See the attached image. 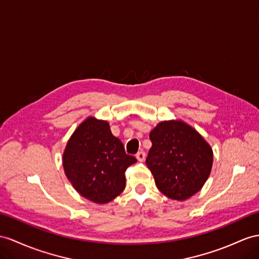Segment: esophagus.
Instances as JSON below:
<instances>
[{"label":"esophagus","instance_id":"34e87169","mask_svg":"<svg viewBox=\"0 0 259 259\" xmlns=\"http://www.w3.org/2000/svg\"><path fill=\"white\" fill-rule=\"evenodd\" d=\"M136 157H137V160H138L139 162H143V161L145 160V153H144L143 151L139 152V153H137Z\"/></svg>","mask_w":259,"mask_h":259}]
</instances>
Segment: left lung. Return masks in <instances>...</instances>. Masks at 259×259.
<instances>
[{
    "mask_svg": "<svg viewBox=\"0 0 259 259\" xmlns=\"http://www.w3.org/2000/svg\"><path fill=\"white\" fill-rule=\"evenodd\" d=\"M145 163L157 189L171 200L197 194L211 173L213 151L199 132L180 119L164 120L150 132Z\"/></svg>",
    "mask_w": 259,
    "mask_h": 259,
    "instance_id": "8db88e82",
    "label": "left lung"
}]
</instances>
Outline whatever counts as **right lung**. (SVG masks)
Returning <instances> with one entry per match:
<instances>
[{"label":"right lung","mask_w":259,"mask_h":259,"mask_svg":"<svg viewBox=\"0 0 259 259\" xmlns=\"http://www.w3.org/2000/svg\"><path fill=\"white\" fill-rule=\"evenodd\" d=\"M62 162L73 188L88 200L104 204L122 193L124 171L137 158L125 154L107 121L90 116L70 137Z\"/></svg>","instance_id":"1"}]
</instances>
